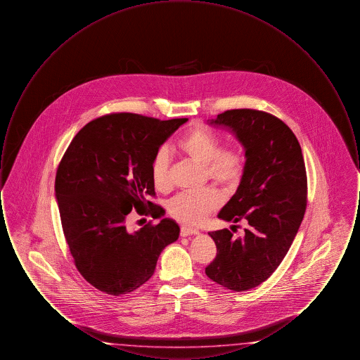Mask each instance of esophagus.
Masks as SVG:
<instances>
[{
	"label": "esophagus",
	"mask_w": 360,
	"mask_h": 360,
	"mask_svg": "<svg viewBox=\"0 0 360 360\" xmlns=\"http://www.w3.org/2000/svg\"><path fill=\"white\" fill-rule=\"evenodd\" d=\"M200 231L197 228H191V226H182L181 228V236L182 238H188V236H193V235H198Z\"/></svg>",
	"instance_id": "obj_1"
}]
</instances>
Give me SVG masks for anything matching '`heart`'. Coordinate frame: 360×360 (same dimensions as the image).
I'll use <instances>...</instances> for the list:
<instances>
[{
	"instance_id": "b5f03b06",
	"label": "heart",
	"mask_w": 360,
	"mask_h": 360,
	"mask_svg": "<svg viewBox=\"0 0 360 360\" xmlns=\"http://www.w3.org/2000/svg\"><path fill=\"white\" fill-rule=\"evenodd\" d=\"M178 150L191 162L204 167L207 182L223 194H232L239 188L245 170V159L238 148H221L219 139L202 128H194L178 143ZM153 181L159 191L172 188L170 158L166 150L155 155ZM220 197L216 191L205 188L197 193H182L167 204L169 214L181 223L198 225L216 212Z\"/></svg>"
}]
</instances>
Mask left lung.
Returning <instances> with one entry per match:
<instances>
[{
	"mask_svg": "<svg viewBox=\"0 0 360 360\" xmlns=\"http://www.w3.org/2000/svg\"><path fill=\"white\" fill-rule=\"evenodd\" d=\"M209 124L231 129L245 158L239 188L217 217L233 224L244 220L248 226L241 238H233L226 228L209 232L217 255L205 274L229 290H250L274 273L302 223L307 209L304 156L290 128L266 112L226 110Z\"/></svg>",
	"mask_w": 360,
	"mask_h": 360,
	"instance_id": "obj_1",
	"label": "left lung"
}]
</instances>
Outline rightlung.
Wrapping results in <instances>:
<instances>
[{
    "label": "right lung",
    "instance_id": "add662e5",
    "mask_svg": "<svg viewBox=\"0 0 360 360\" xmlns=\"http://www.w3.org/2000/svg\"><path fill=\"white\" fill-rule=\"evenodd\" d=\"M186 121L108 115L86 124L70 143L56 172L55 198L75 266L96 289L110 295L136 290L179 238L172 219L136 232L125 223L134 207L159 209L147 201L155 195V155Z\"/></svg>",
    "mask_w": 360,
    "mask_h": 360
}]
</instances>
